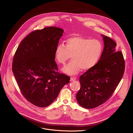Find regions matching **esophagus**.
<instances>
[{
  "label": "esophagus",
  "instance_id": "1",
  "mask_svg": "<svg viewBox=\"0 0 133 133\" xmlns=\"http://www.w3.org/2000/svg\"><path fill=\"white\" fill-rule=\"evenodd\" d=\"M76 78L75 77H71V78H70V80L71 81H73V80H76Z\"/></svg>",
  "mask_w": 133,
  "mask_h": 133
}]
</instances>
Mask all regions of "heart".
<instances>
[{"label": "heart", "instance_id": "heart-1", "mask_svg": "<svg viewBox=\"0 0 133 133\" xmlns=\"http://www.w3.org/2000/svg\"><path fill=\"white\" fill-rule=\"evenodd\" d=\"M103 51V45L100 40L74 36L66 40L65 45L62 43L57 45L55 57L59 63L65 65L72 55V60L62 71L66 74L74 75L81 69L88 70L94 66Z\"/></svg>", "mask_w": 133, "mask_h": 133}]
</instances>
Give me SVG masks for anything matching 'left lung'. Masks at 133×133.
Listing matches in <instances>:
<instances>
[{"label": "left lung", "mask_w": 133, "mask_h": 133, "mask_svg": "<svg viewBox=\"0 0 133 133\" xmlns=\"http://www.w3.org/2000/svg\"><path fill=\"white\" fill-rule=\"evenodd\" d=\"M102 36L104 46L100 60L79 78L80 89L76 99L85 109L95 108L107 101L124 73L125 61L122 53L116 52L117 44L113 39Z\"/></svg>", "instance_id": "8db88e82"}]
</instances>
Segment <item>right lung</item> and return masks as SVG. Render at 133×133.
Instances as JSON below:
<instances>
[{
    "label": "right lung",
    "instance_id": "1",
    "mask_svg": "<svg viewBox=\"0 0 133 133\" xmlns=\"http://www.w3.org/2000/svg\"><path fill=\"white\" fill-rule=\"evenodd\" d=\"M63 30L49 26L24 38L13 57L12 71L20 91L30 103L40 108L50 105L70 78L58 72L55 51Z\"/></svg>",
    "mask_w": 133,
    "mask_h": 133
}]
</instances>
